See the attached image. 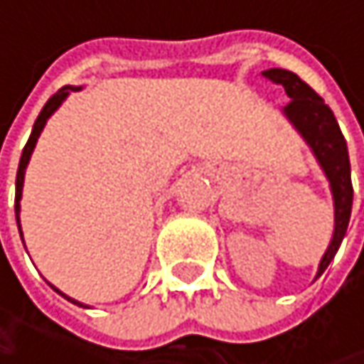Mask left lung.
<instances>
[{"label": "left lung", "instance_id": "1", "mask_svg": "<svg viewBox=\"0 0 364 364\" xmlns=\"http://www.w3.org/2000/svg\"><path fill=\"white\" fill-rule=\"evenodd\" d=\"M263 77L274 84H280L284 92L289 95L291 103L282 111L287 119L295 126V130L310 145L312 154L316 156L331 185L333 206H335V230H333L331 245L321 259V265L316 272V278H318L333 261L350 223L354 189H352V179H350L348 145L333 111L328 109L325 101L299 75L287 69H267L263 71Z\"/></svg>", "mask_w": 364, "mask_h": 364}]
</instances>
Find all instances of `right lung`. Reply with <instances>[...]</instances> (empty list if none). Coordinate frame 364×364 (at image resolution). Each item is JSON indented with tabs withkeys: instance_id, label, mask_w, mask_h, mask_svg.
<instances>
[{
	"instance_id": "right-lung-1",
	"label": "right lung",
	"mask_w": 364,
	"mask_h": 364,
	"mask_svg": "<svg viewBox=\"0 0 364 364\" xmlns=\"http://www.w3.org/2000/svg\"><path fill=\"white\" fill-rule=\"evenodd\" d=\"M80 88L77 86H63L56 95H52L50 99H48V103L43 105V109L39 111V115H37L36 124H33V130H31V136H29V141H27V145H25V149H23V156H21V162H18V173H16V198H14V210H16V223H18V232H21V238H23V230H21V196H23V183H25V171H27V164H29V160H31V154H33V149H36V143L37 139H39V134H41V130H43V126H46V122H48V117L54 113V111L60 107V103L69 97V92H77ZM52 287V284H50ZM56 293H60L56 287H52ZM65 299H69L71 304H75V306H82V308H88V306H84V304H80V301H75V299H71V297H67L65 293H60Z\"/></svg>"
}]
</instances>
